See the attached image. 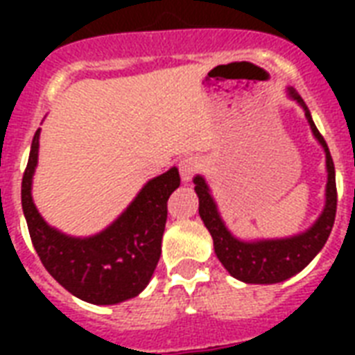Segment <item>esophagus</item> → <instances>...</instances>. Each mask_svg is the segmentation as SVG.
I'll list each match as a JSON object with an SVG mask.
<instances>
[{
	"label": "esophagus",
	"mask_w": 355,
	"mask_h": 355,
	"mask_svg": "<svg viewBox=\"0 0 355 355\" xmlns=\"http://www.w3.org/2000/svg\"><path fill=\"white\" fill-rule=\"evenodd\" d=\"M200 169V162L197 158H182L178 162V171H180V177H182V182L188 184L191 182L193 175Z\"/></svg>",
	"instance_id": "1"
}]
</instances>
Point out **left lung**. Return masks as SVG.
<instances>
[{
	"mask_svg": "<svg viewBox=\"0 0 355 355\" xmlns=\"http://www.w3.org/2000/svg\"><path fill=\"white\" fill-rule=\"evenodd\" d=\"M286 96L295 101L304 110L313 138L322 147L326 158V188L324 206L313 225H309L302 232L286 237H258V239H243L227 227L217 206L211 189L202 175H195V193L199 197V216L211 234L214 250L228 275L245 284H280L298 275L317 254L322 250L336 221L337 191H336V167L331 160L330 150L324 138L315 127L313 118L304 99L293 86H287Z\"/></svg>",
	"mask_w": 355,
	"mask_h": 355,
	"instance_id": "obj_1",
	"label": "left lung"
}]
</instances>
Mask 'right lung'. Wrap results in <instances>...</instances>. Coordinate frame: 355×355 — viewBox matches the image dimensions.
Wrapping results in <instances>:
<instances>
[{
    "label": "right lung",
    "instance_id": "obj_1",
    "mask_svg": "<svg viewBox=\"0 0 355 355\" xmlns=\"http://www.w3.org/2000/svg\"><path fill=\"white\" fill-rule=\"evenodd\" d=\"M40 128L31 144L21 180V208L42 263L55 280L80 300L112 306L138 297L153 278L162 252L167 199L180 186L177 167L144 184L130 205L101 232L69 236L51 227L33 200Z\"/></svg>",
    "mask_w": 355,
    "mask_h": 355
}]
</instances>
